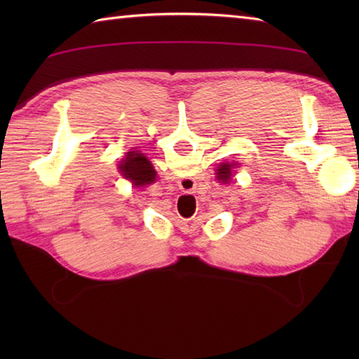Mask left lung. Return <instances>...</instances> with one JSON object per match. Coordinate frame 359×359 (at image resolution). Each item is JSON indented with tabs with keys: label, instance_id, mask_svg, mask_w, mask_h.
<instances>
[{
	"label": "left lung",
	"instance_id": "obj_1",
	"mask_svg": "<svg viewBox=\"0 0 359 359\" xmlns=\"http://www.w3.org/2000/svg\"><path fill=\"white\" fill-rule=\"evenodd\" d=\"M238 166V163H222L217 169V180L223 182V184H228L234 174V168Z\"/></svg>",
	"mask_w": 359,
	"mask_h": 359
}]
</instances>
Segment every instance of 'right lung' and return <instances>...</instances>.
Returning a JSON list of instances; mask_svg holds the SVG:
<instances>
[{
  "mask_svg": "<svg viewBox=\"0 0 359 359\" xmlns=\"http://www.w3.org/2000/svg\"><path fill=\"white\" fill-rule=\"evenodd\" d=\"M118 169L125 179H128L133 187H145L156 180V171L141 151H128L120 161Z\"/></svg>",
  "mask_w": 359,
  "mask_h": 359,
  "instance_id": "right-lung-1",
  "label": "right lung"
}]
</instances>
